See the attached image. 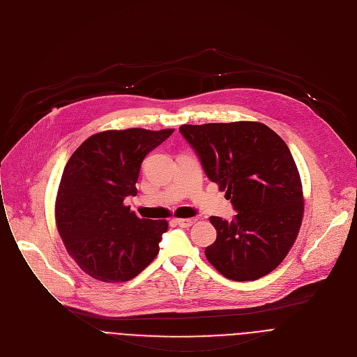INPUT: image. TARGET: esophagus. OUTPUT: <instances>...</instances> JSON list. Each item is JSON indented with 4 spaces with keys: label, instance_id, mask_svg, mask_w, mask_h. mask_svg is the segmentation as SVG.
<instances>
[{
    "label": "esophagus",
    "instance_id": "34e87169",
    "mask_svg": "<svg viewBox=\"0 0 357 357\" xmlns=\"http://www.w3.org/2000/svg\"><path fill=\"white\" fill-rule=\"evenodd\" d=\"M195 221H197V220H194V218H178V220H176L174 222H176L178 227H181V228H190L191 225L195 224Z\"/></svg>",
    "mask_w": 357,
    "mask_h": 357
}]
</instances>
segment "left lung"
<instances>
[{"mask_svg":"<svg viewBox=\"0 0 357 357\" xmlns=\"http://www.w3.org/2000/svg\"><path fill=\"white\" fill-rule=\"evenodd\" d=\"M205 174L227 191L232 221L211 217L217 239L205 256L224 277L253 281L293 248L304 215L303 184L289 146L260 122L181 125Z\"/></svg>","mask_w":357,"mask_h":357,"instance_id":"left-lung-1","label":"left lung"}]
</instances>
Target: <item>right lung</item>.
Returning a JSON list of instances; mask_svg holds the SVG:
<instances>
[{
	"instance_id": "right-lung-1",
	"label": "right lung",
	"mask_w": 357,
	"mask_h": 357,
	"mask_svg": "<svg viewBox=\"0 0 357 357\" xmlns=\"http://www.w3.org/2000/svg\"><path fill=\"white\" fill-rule=\"evenodd\" d=\"M173 132L104 130L68 159L54 204L56 227L67 253L93 278L128 281L158 256L167 221L139 218L123 201L136 195L146 155Z\"/></svg>"
}]
</instances>
